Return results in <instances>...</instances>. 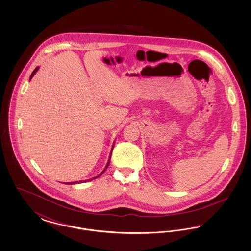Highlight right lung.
Here are the masks:
<instances>
[{"label": "right lung", "mask_w": 251, "mask_h": 251, "mask_svg": "<svg viewBox=\"0 0 251 251\" xmlns=\"http://www.w3.org/2000/svg\"><path fill=\"white\" fill-rule=\"evenodd\" d=\"M38 69H39V67H36V69H35V71L34 72H32V74H31V76H30V80L34 77V75L36 74V72L38 71ZM114 145H115V142H114V144H113V146H112V150H111V152H110V156H109V159H108V162L107 164H106V167H105V168L102 170V172L100 173V174H99L98 176H96V177H94V178H92V179H87V181H89V180H92V179H95L98 178V177H100L105 170H106V168H107L108 166H109V164H110V159H111V155H112V151H113V149H114ZM86 180H79V181H73V182H66L65 184H75V183H81V182H85Z\"/></svg>", "instance_id": "right-lung-1"}]
</instances>
